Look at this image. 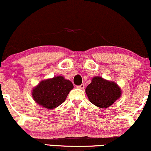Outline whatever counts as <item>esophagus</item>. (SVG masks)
<instances>
[{
  "label": "esophagus",
  "mask_w": 151,
  "mask_h": 151,
  "mask_svg": "<svg viewBox=\"0 0 151 151\" xmlns=\"http://www.w3.org/2000/svg\"><path fill=\"white\" fill-rule=\"evenodd\" d=\"M77 87L79 88V89H84V84H81V85L78 86Z\"/></svg>",
  "instance_id": "obj_1"
}]
</instances>
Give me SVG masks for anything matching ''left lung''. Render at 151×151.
<instances>
[{"label":"left lung","instance_id":"1","mask_svg":"<svg viewBox=\"0 0 151 151\" xmlns=\"http://www.w3.org/2000/svg\"><path fill=\"white\" fill-rule=\"evenodd\" d=\"M85 91L90 102L102 109L111 106L121 95V88L117 84L101 77H93Z\"/></svg>","mask_w":151,"mask_h":151}]
</instances>
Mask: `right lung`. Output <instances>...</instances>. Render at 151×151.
Masks as SVG:
<instances>
[{
	"label": "right lung",
	"mask_w": 151,
	"mask_h": 151,
	"mask_svg": "<svg viewBox=\"0 0 151 151\" xmlns=\"http://www.w3.org/2000/svg\"><path fill=\"white\" fill-rule=\"evenodd\" d=\"M73 88L70 80L62 76H58L41 81L33 88L32 96L38 104L47 109H53L65 101Z\"/></svg>",
	"instance_id": "1"
}]
</instances>
